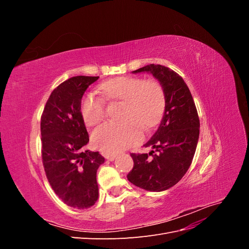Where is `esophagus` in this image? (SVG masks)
Wrapping results in <instances>:
<instances>
[{"label":"esophagus","mask_w":249,"mask_h":249,"mask_svg":"<svg viewBox=\"0 0 249 249\" xmlns=\"http://www.w3.org/2000/svg\"><path fill=\"white\" fill-rule=\"evenodd\" d=\"M105 158H106V159L109 161H114V159L116 158V155L115 154H106L105 155Z\"/></svg>","instance_id":"1"}]
</instances>
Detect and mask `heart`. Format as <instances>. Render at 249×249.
Returning a JSON list of instances; mask_svg holds the SVG:
<instances>
[{
    "mask_svg": "<svg viewBox=\"0 0 249 249\" xmlns=\"http://www.w3.org/2000/svg\"><path fill=\"white\" fill-rule=\"evenodd\" d=\"M107 101H124L122 123H105L91 134L93 145L105 153L115 154L136 144L142 138L139 124L149 130L159 124L165 107L162 86L153 80L118 77L102 83L99 87ZM105 101L87 93L81 102V114L86 125L99 124L105 117Z\"/></svg>",
    "mask_w": 249,
    "mask_h": 249,
    "instance_id": "obj_1",
    "label": "heart"
}]
</instances>
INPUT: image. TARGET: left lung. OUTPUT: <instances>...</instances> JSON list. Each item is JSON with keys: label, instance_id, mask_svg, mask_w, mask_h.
Listing matches in <instances>:
<instances>
[{"label": "left lung", "instance_id": "obj_1", "mask_svg": "<svg viewBox=\"0 0 249 249\" xmlns=\"http://www.w3.org/2000/svg\"><path fill=\"white\" fill-rule=\"evenodd\" d=\"M133 72H150L160 82L165 110L160 126L144 144L155 150L132 154L134 167L126 178L142 189L160 192L175 186L189 169L199 137V118L189 88L176 71L149 64Z\"/></svg>", "mask_w": 249, "mask_h": 249}]
</instances>
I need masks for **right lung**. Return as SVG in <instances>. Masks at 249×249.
Segmentation results:
<instances>
[{
	"label": "right lung",
	"instance_id": "add662e5",
	"mask_svg": "<svg viewBox=\"0 0 249 249\" xmlns=\"http://www.w3.org/2000/svg\"><path fill=\"white\" fill-rule=\"evenodd\" d=\"M100 77L77 76L53 90L40 123L41 156L52 189L67 206L92 207L99 198L96 171L105 162L87 149L89 136L81 114L86 89Z\"/></svg>",
	"mask_w": 249,
	"mask_h": 249
}]
</instances>
